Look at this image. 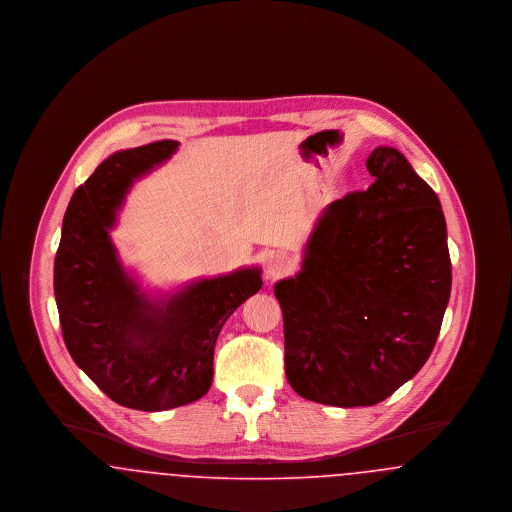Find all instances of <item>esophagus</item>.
<instances>
[{
    "label": "esophagus",
    "instance_id": "1",
    "mask_svg": "<svg viewBox=\"0 0 512 512\" xmlns=\"http://www.w3.org/2000/svg\"><path fill=\"white\" fill-rule=\"evenodd\" d=\"M292 270V261L284 253H272L267 259V276L270 280L282 278Z\"/></svg>",
    "mask_w": 512,
    "mask_h": 512
}]
</instances>
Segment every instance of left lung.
I'll use <instances>...</instances> for the list:
<instances>
[{"label": "left lung", "mask_w": 512, "mask_h": 512, "mask_svg": "<svg viewBox=\"0 0 512 512\" xmlns=\"http://www.w3.org/2000/svg\"><path fill=\"white\" fill-rule=\"evenodd\" d=\"M366 169L374 184L322 211L303 267L274 286L290 386L345 409L384 401L424 366L451 293L436 192L395 147Z\"/></svg>", "instance_id": "left-lung-1"}]
</instances>
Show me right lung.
Masks as SVG:
<instances>
[{
    "label": "right lung",
    "mask_w": 512,
    "mask_h": 512,
    "mask_svg": "<svg viewBox=\"0 0 512 512\" xmlns=\"http://www.w3.org/2000/svg\"><path fill=\"white\" fill-rule=\"evenodd\" d=\"M176 149L178 142L163 140L105 159L71 197L53 267L74 363L115 403L147 413L194 403L209 391L222 324L263 286L261 268H240L169 299H149L122 267L109 230L124 197Z\"/></svg>",
    "instance_id": "obj_1"
}]
</instances>
